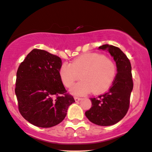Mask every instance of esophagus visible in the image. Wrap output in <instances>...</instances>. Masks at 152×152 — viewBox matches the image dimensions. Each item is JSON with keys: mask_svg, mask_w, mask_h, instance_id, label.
<instances>
[{"mask_svg": "<svg viewBox=\"0 0 152 152\" xmlns=\"http://www.w3.org/2000/svg\"><path fill=\"white\" fill-rule=\"evenodd\" d=\"M74 99H75V100L76 102H79V101H80L82 99L81 98H80V97H77V96H75Z\"/></svg>", "mask_w": 152, "mask_h": 152, "instance_id": "34e87169", "label": "esophagus"}]
</instances>
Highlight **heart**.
Masks as SVG:
<instances>
[{
    "instance_id": "heart-1",
    "label": "heart",
    "mask_w": 152,
    "mask_h": 152,
    "mask_svg": "<svg viewBox=\"0 0 152 152\" xmlns=\"http://www.w3.org/2000/svg\"><path fill=\"white\" fill-rule=\"evenodd\" d=\"M115 65L111 60L102 54L88 53L76 58L72 63H65L60 68L63 85L71 87L81 75L82 81L71 89L76 96H84L92 91L99 93L106 90L113 81Z\"/></svg>"
}]
</instances>
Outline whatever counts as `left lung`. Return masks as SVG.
I'll return each instance as SVG.
<instances>
[{"instance_id":"left-lung-1","label":"left lung","mask_w":152,"mask_h":152,"mask_svg":"<svg viewBox=\"0 0 152 152\" xmlns=\"http://www.w3.org/2000/svg\"><path fill=\"white\" fill-rule=\"evenodd\" d=\"M99 49L106 50L113 58L117 74L107 92L96 98H91V107L85 112L89 121L101 126H109L124 118L130 106V94L133 89L130 62L119 48L105 44Z\"/></svg>"}]
</instances>
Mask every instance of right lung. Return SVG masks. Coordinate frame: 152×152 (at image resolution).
Here are the masks:
<instances>
[{
    "instance_id": "obj_1",
    "label": "right lung",
    "mask_w": 152,
    "mask_h": 152,
    "mask_svg": "<svg viewBox=\"0 0 152 152\" xmlns=\"http://www.w3.org/2000/svg\"><path fill=\"white\" fill-rule=\"evenodd\" d=\"M61 65L58 56L34 48L18 67L15 91L19 111L35 126L50 128L59 124L75 102L62 82Z\"/></svg>"
}]
</instances>
